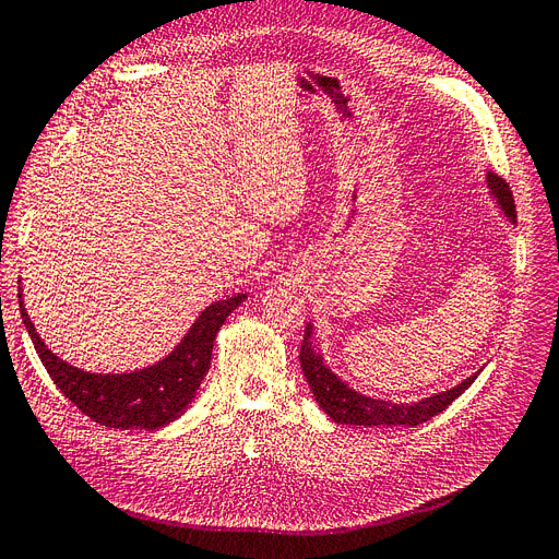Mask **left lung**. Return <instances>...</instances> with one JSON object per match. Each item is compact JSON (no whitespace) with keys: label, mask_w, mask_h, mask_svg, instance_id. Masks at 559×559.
Masks as SVG:
<instances>
[{"label":"left lung","mask_w":559,"mask_h":559,"mask_svg":"<svg viewBox=\"0 0 559 559\" xmlns=\"http://www.w3.org/2000/svg\"><path fill=\"white\" fill-rule=\"evenodd\" d=\"M487 186L492 195L497 198L503 214L515 224V200L513 191L509 189L499 175L487 173ZM300 368L306 373V380L312 389V394L324 411L337 425H359V427H417L421 421L443 413L448 405L462 396L466 389L478 378L471 376L462 384H456L448 392H441L429 399H421L417 403H392V401H378L364 396L349 389L341 378L331 373V368L321 359V354L312 345V326H306V337L300 343Z\"/></svg>","instance_id":"left-lung-1"}]
</instances>
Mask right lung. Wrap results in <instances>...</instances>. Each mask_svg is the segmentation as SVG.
Wrapping results in <instances>:
<instances>
[{
  "instance_id": "right-lung-1",
  "label": "right lung",
  "mask_w": 559,
  "mask_h": 559,
  "mask_svg": "<svg viewBox=\"0 0 559 559\" xmlns=\"http://www.w3.org/2000/svg\"><path fill=\"white\" fill-rule=\"evenodd\" d=\"M247 294H238L226 300H216L202 310L195 324L183 335V341L173 354L154 366L132 370V373H86L74 368L50 352L35 324L25 312L23 294H19V306L23 324L35 343L41 364L46 366L50 380L60 392L70 399L76 408L93 421L111 429H160L175 421L193 401L200 382L205 380L214 337L222 329L226 317L240 306Z\"/></svg>"
}]
</instances>
